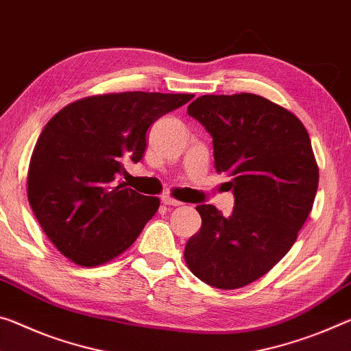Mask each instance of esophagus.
<instances>
[{"mask_svg":"<svg viewBox=\"0 0 351 351\" xmlns=\"http://www.w3.org/2000/svg\"><path fill=\"white\" fill-rule=\"evenodd\" d=\"M162 203H164L165 206H181V204H182L181 202H178V199H175L173 197H170V195L162 197Z\"/></svg>","mask_w":351,"mask_h":351,"instance_id":"obj_1","label":"esophagus"}]
</instances>
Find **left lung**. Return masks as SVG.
<instances>
[{
  "mask_svg": "<svg viewBox=\"0 0 351 351\" xmlns=\"http://www.w3.org/2000/svg\"><path fill=\"white\" fill-rule=\"evenodd\" d=\"M187 114L213 136L215 170L231 178L230 217L199 204L202 228L189 239L186 264L217 289L259 280L285 258L313 210L319 167L304 125L254 93L203 95Z\"/></svg>",
  "mask_w": 351,
  "mask_h": 351,
  "instance_id": "obj_1",
  "label": "left lung"
}]
</instances>
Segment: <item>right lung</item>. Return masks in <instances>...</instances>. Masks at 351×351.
<instances>
[{
	"instance_id": "obj_1",
	"label": "right lung",
	"mask_w": 351,
	"mask_h": 351,
	"mask_svg": "<svg viewBox=\"0 0 351 351\" xmlns=\"http://www.w3.org/2000/svg\"><path fill=\"white\" fill-rule=\"evenodd\" d=\"M192 93L121 92L66 104L43 128L27 169V199L53 245L81 267L125 253L159 209L117 178L138 162L149 125Z\"/></svg>"
}]
</instances>
